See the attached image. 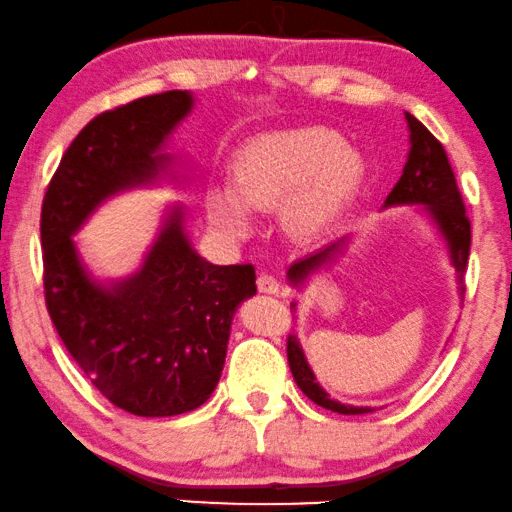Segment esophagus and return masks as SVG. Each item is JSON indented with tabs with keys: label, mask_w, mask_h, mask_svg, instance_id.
Wrapping results in <instances>:
<instances>
[{
	"label": "esophagus",
	"mask_w": 512,
	"mask_h": 512,
	"mask_svg": "<svg viewBox=\"0 0 512 512\" xmlns=\"http://www.w3.org/2000/svg\"><path fill=\"white\" fill-rule=\"evenodd\" d=\"M257 290L264 292V294H278L280 292L278 278L271 276V273H259V276H257Z\"/></svg>",
	"instance_id": "obj_1"
}]
</instances>
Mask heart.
Listing matches in <instances>:
<instances>
[{"instance_id": "b5f03b06", "label": "heart", "mask_w": 512, "mask_h": 512, "mask_svg": "<svg viewBox=\"0 0 512 512\" xmlns=\"http://www.w3.org/2000/svg\"><path fill=\"white\" fill-rule=\"evenodd\" d=\"M362 178V153L334 129H280L239 148L229 185H208L204 206L208 222L232 239L253 232V213L278 208L287 236L318 241L341 222Z\"/></svg>"}]
</instances>
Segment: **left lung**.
<instances>
[{
    "instance_id": "obj_1",
    "label": "left lung",
    "mask_w": 512,
    "mask_h": 512,
    "mask_svg": "<svg viewBox=\"0 0 512 512\" xmlns=\"http://www.w3.org/2000/svg\"><path fill=\"white\" fill-rule=\"evenodd\" d=\"M406 122L410 141L408 157L406 164H403V174L397 185L392 187V192L387 194L383 208L422 206L420 211L427 215L438 236L443 239L445 248H448V259L452 269L457 271V285L459 294H462L464 273L466 264H469L471 250V222L466 218L462 194L457 190V181L455 174H452L448 155H445L441 143L436 141V136L431 134L415 115L406 113ZM348 241L350 234L329 243L327 248L318 250V253L294 262L290 269H287V280H290V285L301 290L315 273L325 271L331 264H336V259L343 255ZM290 308H297V304H292ZM287 362H290V371L294 380H297L299 390L313 403H318V406L334 410V413L341 415H364L376 410L371 406H352V403H341L331 399L325 387H322L318 383V378H315L311 364H308L306 359V352L301 348V341L294 334L287 336Z\"/></svg>"
}]
</instances>
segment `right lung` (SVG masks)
<instances>
[{
  "label": "right lung",
  "instance_id": "1",
  "mask_svg": "<svg viewBox=\"0 0 512 512\" xmlns=\"http://www.w3.org/2000/svg\"><path fill=\"white\" fill-rule=\"evenodd\" d=\"M187 90L141 97L90 120L71 141L41 208L50 320L92 385L127 413L171 417L211 399L232 320L257 292L255 266H218L194 250L185 206L164 208L139 269L97 278L74 236L115 194L183 185L171 134L192 113Z\"/></svg>",
  "mask_w": 512,
  "mask_h": 512
}]
</instances>
